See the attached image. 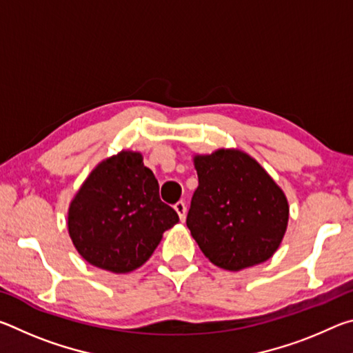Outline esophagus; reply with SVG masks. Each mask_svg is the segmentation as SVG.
I'll use <instances>...</instances> for the list:
<instances>
[{
    "instance_id": "34e87169",
    "label": "esophagus",
    "mask_w": 353,
    "mask_h": 353,
    "mask_svg": "<svg viewBox=\"0 0 353 353\" xmlns=\"http://www.w3.org/2000/svg\"><path fill=\"white\" fill-rule=\"evenodd\" d=\"M174 210L177 212L181 221H185V216H187V205H185L183 201H179L177 202V204L174 205Z\"/></svg>"
}]
</instances>
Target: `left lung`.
<instances>
[{
	"label": "left lung",
	"instance_id": "8db88e82",
	"mask_svg": "<svg viewBox=\"0 0 353 353\" xmlns=\"http://www.w3.org/2000/svg\"><path fill=\"white\" fill-rule=\"evenodd\" d=\"M199 185L187 216L213 265L240 271L270 260L283 240L290 207L261 165L238 149L194 155Z\"/></svg>",
	"mask_w": 353,
	"mask_h": 353
}]
</instances>
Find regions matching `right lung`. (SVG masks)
<instances>
[{
    "label": "right lung",
    "mask_w": 353,
    "mask_h": 353,
    "mask_svg": "<svg viewBox=\"0 0 353 353\" xmlns=\"http://www.w3.org/2000/svg\"><path fill=\"white\" fill-rule=\"evenodd\" d=\"M177 223L174 208L160 201L154 172L132 151L103 160L68 208V234L77 252L115 274L146 263L163 232Z\"/></svg>",
    "instance_id": "1"
}]
</instances>
